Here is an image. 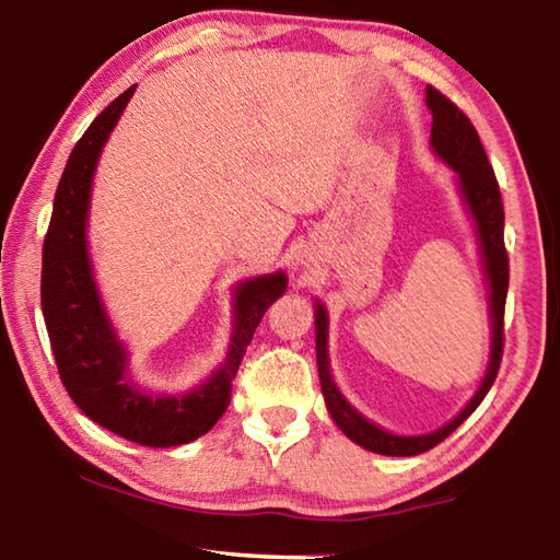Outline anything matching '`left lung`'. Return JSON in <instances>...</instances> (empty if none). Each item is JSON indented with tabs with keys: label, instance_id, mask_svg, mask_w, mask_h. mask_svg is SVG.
I'll return each mask as SVG.
<instances>
[{
	"label": "left lung",
	"instance_id": "left-lung-1",
	"mask_svg": "<svg viewBox=\"0 0 560 560\" xmlns=\"http://www.w3.org/2000/svg\"><path fill=\"white\" fill-rule=\"evenodd\" d=\"M424 103L432 113V130H430V150L440 163L447 165L454 173V183H457V192L462 197L464 210H467L474 236H477L479 246V261L481 273L487 281V303H489V363L485 377L469 402L444 422L442 428L428 434H395L390 430L381 428V424L368 420V417L355 410L348 402V397L338 390L330 373V358H328V311L324 303L314 299V318H316V363H318V377H320V393H324L326 410L336 428L353 440L363 450H371L375 454H385V457H415L432 450L444 438L459 428L467 417L477 410L479 402L485 400L489 387L494 385L499 363H501V346H504V303H506V289H509V257L504 249V205H501V192L491 170L485 145L477 136V130L469 122V118L454 106L452 101L442 96L440 91L428 86L424 91Z\"/></svg>",
	"mask_w": 560,
	"mask_h": 560
}]
</instances>
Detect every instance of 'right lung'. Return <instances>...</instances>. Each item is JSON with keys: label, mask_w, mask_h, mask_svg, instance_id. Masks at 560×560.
Listing matches in <instances>:
<instances>
[{"label": "right lung", "mask_w": 560, "mask_h": 560, "mask_svg": "<svg viewBox=\"0 0 560 560\" xmlns=\"http://www.w3.org/2000/svg\"><path fill=\"white\" fill-rule=\"evenodd\" d=\"M132 93L136 86L91 122L63 167L44 242L42 311L63 387L83 415L143 447H179L210 432L224 415L246 346L267 308L287 293L289 279L279 269L234 283L226 355L195 387L158 393L136 381L130 350L113 326L98 289L89 244L93 177L103 145Z\"/></svg>", "instance_id": "add662e5"}]
</instances>
